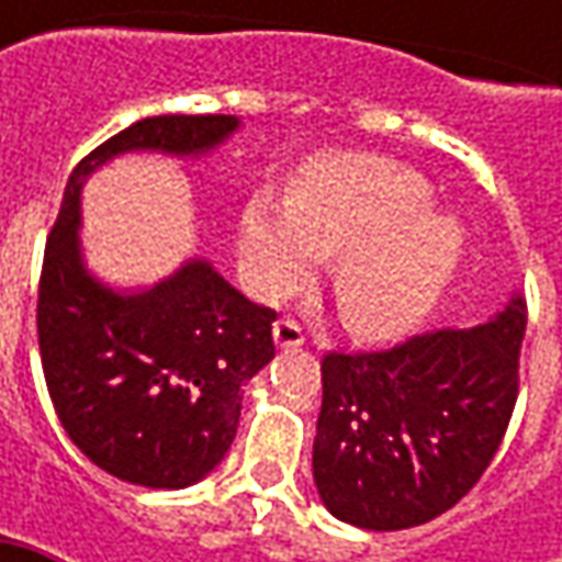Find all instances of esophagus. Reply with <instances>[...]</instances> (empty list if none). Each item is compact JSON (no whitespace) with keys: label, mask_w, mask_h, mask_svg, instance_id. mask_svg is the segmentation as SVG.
Returning a JSON list of instances; mask_svg holds the SVG:
<instances>
[{"label":"esophagus","mask_w":562,"mask_h":562,"mask_svg":"<svg viewBox=\"0 0 562 562\" xmlns=\"http://www.w3.org/2000/svg\"><path fill=\"white\" fill-rule=\"evenodd\" d=\"M303 328H300V322H293V318H281V322H274V344L278 347H303Z\"/></svg>","instance_id":"1"}]
</instances>
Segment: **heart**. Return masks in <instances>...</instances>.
<instances>
[{"mask_svg":"<svg viewBox=\"0 0 562 562\" xmlns=\"http://www.w3.org/2000/svg\"><path fill=\"white\" fill-rule=\"evenodd\" d=\"M431 187L416 171L366 156H328L293 184L288 205L252 196L240 252L252 291L281 296L303 284L310 259L331 266L344 325L362 340H394L435 310L460 269L465 231L422 212Z\"/></svg>","mask_w":562,"mask_h":562,"instance_id":"obj_1","label":"heart"}]
</instances>
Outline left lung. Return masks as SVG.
I'll use <instances>...</instances> for the list:
<instances>
[{
	"label": "left lung",
	"instance_id": "obj_1",
	"mask_svg": "<svg viewBox=\"0 0 562 562\" xmlns=\"http://www.w3.org/2000/svg\"><path fill=\"white\" fill-rule=\"evenodd\" d=\"M526 300L465 331L325 353L313 475L340 522L397 531L441 516L482 479L519 394Z\"/></svg>",
	"mask_w": 562,
	"mask_h": 562
}]
</instances>
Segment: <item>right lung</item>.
I'll return each mask as SVG.
<instances>
[{
    "mask_svg": "<svg viewBox=\"0 0 562 562\" xmlns=\"http://www.w3.org/2000/svg\"><path fill=\"white\" fill-rule=\"evenodd\" d=\"M237 124L156 115L124 127L71 171L46 240L36 335L49 397L80 453L131 485L187 487L225 460L240 387L274 357V310L249 303L205 259L146 291L105 288L77 240L80 187L121 153L203 156Z\"/></svg>",
    "mask_w": 562,
    "mask_h": 562,
    "instance_id": "obj_1",
    "label": "right lung"
}]
</instances>
